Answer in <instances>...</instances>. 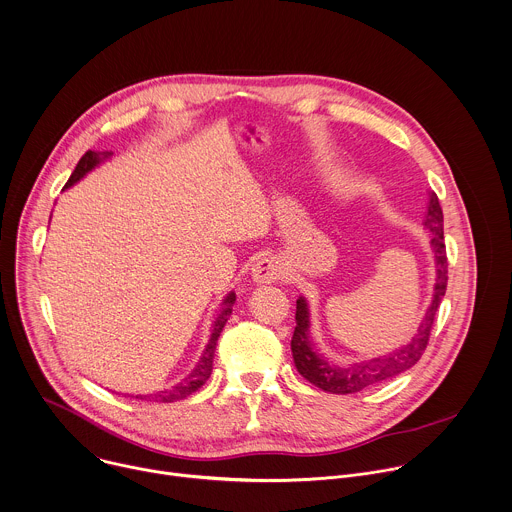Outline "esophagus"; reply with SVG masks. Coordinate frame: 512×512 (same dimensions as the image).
Returning a JSON list of instances; mask_svg holds the SVG:
<instances>
[{"instance_id": "1", "label": "esophagus", "mask_w": 512, "mask_h": 512, "mask_svg": "<svg viewBox=\"0 0 512 512\" xmlns=\"http://www.w3.org/2000/svg\"><path fill=\"white\" fill-rule=\"evenodd\" d=\"M255 283H273L283 275V263L277 257H263L251 269Z\"/></svg>"}]
</instances>
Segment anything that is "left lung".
<instances>
[{"label":"left lung","instance_id":"8db88e82","mask_svg":"<svg viewBox=\"0 0 512 512\" xmlns=\"http://www.w3.org/2000/svg\"><path fill=\"white\" fill-rule=\"evenodd\" d=\"M424 227L432 233L430 243H432L434 257H436V287H434L432 305L426 311V317L418 329V335L406 348H402L390 356H384V358H378V360H372L366 364H354L352 368H333L325 360H321L309 344L307 303L303 297H299L297 309H295V331L291 337V352H293V362L297 366V372L307 382H311L313 386H317L329 394H356L364 388L380 384L382 380H388V378L412 368L422 358V354L428 346L430 329H432L436 311L440 307V301H442V297L446 293V285H448L444 217H442V207H440L436 195H430Z\"/></svg>","mask_w":512,"mask_h":512}]
</instances>
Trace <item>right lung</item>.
Masks as SVG:
<instances>
[{
	"mask_svg": "<svg viewBox=\"0 0 512 512\" xmlns=\"http://www.w3.org/2000/svg\"><path fill=\"white\" fill-rule=\"evenodd\" d=\"M110 154H112L110 150H104V152L88 150V152L80 158V162L76 164L74 173H72V177L68 179L66 187H72L76 181H80V179L88 173V170H92L98 162H102V160L108 158ZM233 303H235V293L227 295V299H225V303H223V311H221V315L217 317V321H215V325H213V335H211V339H209V346H207V350H205V354H203L199 366L191 372V376H189L185 382H181L179 386L170 388V390H166V392H162V394H156V396H136V398H138V400H156V402H177V400H183V398L191 396L193 392H197V390L209 380V376H211V372H213V356H215V348H217V339H219V335H221V331H223V327H225V323H227V317H229L231 311H233Z\"/></svg>",
	"mask_w": 512,
	"mask_h": 512,
	"instance_id": "1",
	"label": "right lung"
}]
</instances>
